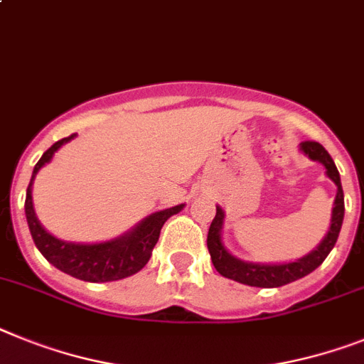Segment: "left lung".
Returning a JSON list of instances; mask_svg holds the SVG:
<instances>
[{"label":"left lung","instance_id":"1","mask_svg":"<svg viewBox=\"0 0 364 364\" xmlns=\"http://www.w3.org/2000/svg\"><path fill=\"white\" fill-rule=\"evenodd\" d=\"M301 154H305L311 161H318L326 168V176L337 185V196L333 203L331 210V225H329L328 233L322 239V242L316 246L311 253L304 255L301 259H296L292 262H281V264H261V262H248L242 259H237L235 255L225 250L222 242V225H224V210L222 207H216V216L210 222L209 235H207V248H209L213 264L228 279L239 281L244 285L250 287H261V289H274V287H283L287 283H292L296 279H301L307 274L320 267L323 259L328 257L329 252L333 250L335 242L341 233V225L344 218V192L341 185V176L338 170L333 163L331 155L326 151L322 144L313 142V140H305L300 144Z\"/></svg>","mask_w":364,"mask_h":364}]
</instances>
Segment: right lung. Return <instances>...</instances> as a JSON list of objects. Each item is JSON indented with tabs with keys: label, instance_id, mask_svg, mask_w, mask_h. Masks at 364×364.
Segmentation results:
<instances>
[{
	"label": "right lung",
	"instance_id": "add662e5",
	"mask_svg": "<svg viewBox=\"0 0 364 364\" xmlns=\"http://www.w3.org/2000/svg\"><path fill=\"white\" fill-rule=\"evenodd\" d=\"M73 136L75 135H70L66 139H60L59 142H55L42 155L41 161L35 164V170H33L31 183L27 187L26 196V218L33 240H35V246L55 268H59L60 272L72 277H77V279L90 281V283H105V281H116L133 276L139 270H142L151 257V252L157 244L164 222L172 215H177L185 207V203L170 207V209L157 210L154 215L146 216L131 231L112 240H107V242L75 244L59 240L57 237L48 233L36 218L35 209H33V181H35L38 170L46 163H50L55 151L63 144L70 142Z\"/></svg>",
	"mask_w": 364,
	"mask_h": 364
}]
</instances>
